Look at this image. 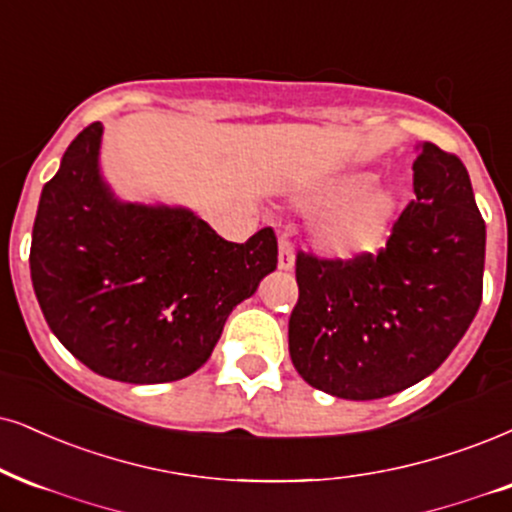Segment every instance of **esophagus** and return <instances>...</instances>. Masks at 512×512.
<instances>
[{"mask_svg": "<svg viewBox=\"0 0 512 512\" xmlns=\"http://www.w3.org/2000/svg\"><path fill=\"white\" fill-rule=\"evenodd\" d=\"M277 266L282 270L294 268V249H292V239H289V235H280V256H277Z\"/></svg>", "mask_w": 512, "mask_h": 512, "instance_id": "1", "label": "esophagus"}]
</instances>
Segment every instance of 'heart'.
Returning a JSON list of instances; mask_svg holds the SVG:
<instances>
[{
    "instance_id": "b5f03b06",
    "label": "heart",
    "mask_w": 512,
    "mask_h": 512,
    "mask_svg": "<svg viewBox=\"0 0 512 512\" xmlns=\"http://www.w3.org/2000/svg\"><path fill=\"white\" fill-rule=\"evenodd\" d=\"M370 185V175H363V178L346 182L342 194L363 192ZM394 211L396 201L389 192H370L332 208L320 218L318 230H315L320 249L325 254L339 258H351L375 249L382 242V237L387 235Z\"/></svg>"
}]
</instances>
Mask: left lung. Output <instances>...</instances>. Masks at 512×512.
I'll return each mask as SVG.
<instances>
[{
  "label": "left lung",
  "mask_w": 512,
  "mask_h": 512,
  "mask_svg": "<svg viewBox=\"0 0 512 512\" xmlns=\"http://www.w3.org/2000/svg\"><path fill=\"white\" fill-rule=\"evenodd\" d=\"M413 189L377 254L296 251L289 356L311 387L351 401L413 387L449 358L475 318L487 230L468 170L425 142Z\"/></svg>",
  "instance_id": "obj_1"
}]
</instances>
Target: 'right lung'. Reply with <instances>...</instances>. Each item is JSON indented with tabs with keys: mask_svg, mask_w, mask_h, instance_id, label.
<instances>
[{
	"mask_svg": "<svg viewBox=\"0 0 512 512\" xmlns=\"http://www.w3.org/2000/svg\"><path fill=\"white\" fill-rule=\"evenodd\" d=\"M102 123L87 125L42 189L30 277L49 330L97 375L175 382L213 353L239 301L277 266L263 227L244 244L166 206L121 204L99 175Z\"/></svg>",
	"mask_w": 512,
	"mask_h": 512,
	"instance_id": "right-lung-1",
	"label": "right lung"
}]
</instances>
